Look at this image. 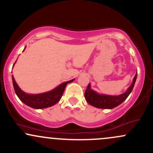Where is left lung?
<instances>
[{"instance_id":"left-lung-1","label":"left lung","mask_w":153,"mask_h":153,"mask_svg":"<svg viewBox=\"0 0 153 153\" xmlns=\"http://www.w3.org/2000/svg\"><path fill=\"white\" fill-rule=\"evenodd\" d=\"M137 77V72L134 76L131 85L128 87L125 93L118 96H110L105 94H99L98 93L91 89V85L88 83L85 91V99L86 102L92 106L100 109H113L120 104L123 103L133 90Z\"/></svg>"}]
</instances>
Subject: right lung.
Wrapping results in <instances>:
<instances>
[{"instance_id":"add662e5","label":"right lung","mask_w":153,"mask_h":153,"mask_svg":"<svg viewBox=\"0 0 153 153\" xmlns=\"http://www.w3.org/2000/svg\"><path fill=\"white\" fill-rule=\"evenodd\" d=\"M73 80L74 79L62 83L54 89L50 91L39 94H29L21 90L16 82L15 81L14 76L12 75L13 85H14L16 94L23 103L34 109L47 108V107H51L57 103L62 97L66 85H68V83L73 82Z\"/></svg>"}]
</instances>
